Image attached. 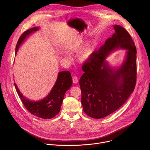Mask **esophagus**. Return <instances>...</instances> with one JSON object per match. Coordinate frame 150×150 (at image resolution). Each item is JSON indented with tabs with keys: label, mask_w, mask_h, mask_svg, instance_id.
<instances>
[{
	"label": "esophagus",
	"mask_w": 150,
	"mask_h": 150,
	"mask_svg": "<svg viewBox=\"0 0 150 150\" xmlns=\"http://www.w3.org/2000/svg\"><path fill=\"white\" fill-rule=\"evenodd\" d=\"M72 81H73V83H77L78 82V78L76 76H74L72 77Z\"/></svg>",
	"instance_id": "esophagus-1"
}]
</instances>
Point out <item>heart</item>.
<instances>
[{
	"mask_svg": "<svg viewBox=\"0 0 150 150\" xmlns=\"http://www.w3.org/2000/svg\"><path fill=\"white\" fill-rule=\"evenodd\" d=\"M97 43L95 40L89 42L84 49L80 54L78 59L81 64L88 63L92 57L95 49L96 47Z\"/></svg>",
	"mask_w": 150,
	"mask_h": 150,
	"instance_id": "b5f03b06",
	"label": "heart"
}]
</instances>
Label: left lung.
Here are the masks:
<instances>
[{
    "label": "left lung",
    "instance_id": "left-lung-1",
    "mask_svg": "<svg viewBox=\"0 0 150 150\" xmlns=\"http://www.w3.org/2000/svg\"><path fill=\"white\" fill-rule=\"evenodd\" d=\"M113 28L112 37L82 65L84 74L79 79L81 103L84 112L93 118H104L120 108L136 83L137 50L134 41L123 27L115 25ZM120 48L127 50L125 59L119 67H111L106 59Z\"/></svg>",
    "mask_w": 150,
    "mask_h": 150
}]
</instances>
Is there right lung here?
Instances as JSON below:
<instances>
[{
  "mask_svg": "<svg viewBox=\"0 0 150 150\" xmlns=\"http://www.w3.org/2000/svg\"><path fill=\"white\" fill-rule=\"evenodd\" d=\"M39 29L35 27L25 31L20 37L16 46L15 55L21 45L30 35ZM72 79L69 71H61L58 73V78L51 92L44 98L39 101H32L25 97L19 90L16 84L15 86L18 94L25 108L32 114L43 119H51L60 111L61 107L65 92L71 88Z\"/></svg>",
  "mask_w": 150,
  "mask_h": 150,
  "instance_id": "1",
  "label": "right lung"
}]
</instances>
